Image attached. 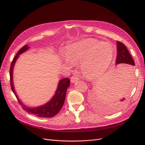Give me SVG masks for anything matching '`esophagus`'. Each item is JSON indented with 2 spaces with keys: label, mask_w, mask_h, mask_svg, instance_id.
Masks as SVG:
<instances>
[{
  "label": "esophagus",
  "mask_w": 145,
  "mask_h": 145,
  "mask_svg": "<svg viewBox=\"0 0 145 145\" xmlns=\"http://www.w3.org/2000/svg\"><path fill=\"white\" fill-rule=\"evenodd\" d=\"M78 79H79V78H78L77 76L74 75L71 77V83H74L76 82H77L78 80Z\"/></svg>",
  "instance_id": "1"
}]
</instances>
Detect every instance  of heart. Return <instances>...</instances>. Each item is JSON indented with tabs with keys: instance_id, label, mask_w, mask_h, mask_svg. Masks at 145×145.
<instances>
[{
	"instance_id": "b5f03b06",
	"label": "heart",
	"mask_w": 145,
	"mask_h": 145,
	"mask_svg": "<svg viewBox=\"0 0 145 145\" xmlns=\"http://www.w3.org/2000/svg\"><path fill=\"white\" fill-rule=\"evenodd\" d=\"M65 54L70 62H82L83 73L94 77L103 74L109 67L113 59L114 48L108 42L87 39L68 46Z\"/></svg>"
}]
</instances>
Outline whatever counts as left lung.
Returning <instances> with one entry per match:
<instances>
[{"instance_id":"obj_1","label":"left lung","mask_w":145,"mask_h":145,"mask_svg":"<svg viewBox=\"0 0 145 145\" xmlns=\"http://www.w3.org/2000/svg\"><path fill=\"white\" fill-rule=\"evenodd\" d=\"M117 55L116 61V65L120 63L122 65H126L128 67L131 71L133 72V66L135 65L134 61L131 57L129 51L127 49L126 46L120 42H117ZM125 100V98H123L120 100V102H123Z\"/></svg>"}]
</instances>
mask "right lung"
Returning <instances> with one entry per match:
<instances>
[{"label": "right lung", "instance_id": "right-lung-1", "mask_svg": "<svg viewBox=\"0 0 145 145\" xmlns=\"http://www.w3.org/2000/svg\"><path fill=\"white\" fill-rule=\"evenodd\" d=\"M29 48L30 47L28 45L24 46L21 49H20L12 61L10 69V84L11 89L17 99L18 102L20 103L22 107L24 109V110L25 111L40 117L49 118L54 117L57 114L59 113L64 104L67 91L68 87L70 86V80L68 78H65L61 79L58 83L56 93L53 97L48 103L38 107L30 108L26 106L19 99L18 95H17L16 92L14 89V84H13V69H14V65L20 54L27 51Z\"/></svg>", "mask_w": 145, "mask_h": 145}]
</instances>
